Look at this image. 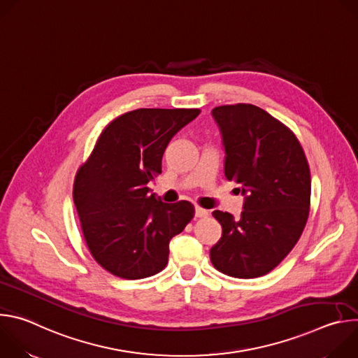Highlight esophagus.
<instances>
[{"label": "esophagus", "mask_w": 358, "mask_h": 358, "mask_svg": "<svg viewBox=\"0 0 358 358\" xmlns=\"http://www.w3.org/2000/svg\"><path fill=\"white\" fill-rule=\"evenodd\" d=\"M195 217L196 218H206V217H208V211L201 208V207H195Z\"/></svg>", "instance_id": "esophagus-1"}]
</instances>
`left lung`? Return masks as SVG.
Listing matches in <instances>:
<instances>
[{"instance_id": "1", "label": "left lung", "mask_w": 358, "mask_h": 358, "mask_svg": "<svg viewBox=\"0 0 358 358\" xmlns=\"http://www.w3.org/2000/svg\"><path fill=\"white\" fill-rule=\"evenodd\" d=\"M225 150L224 173L239 184V218L214 211L222 227L211 248L215 269L241 279L275 269L299 241L310 206V170L296 136L253 105L218 106L211 112Z\"/></svg>"}]
</instances>
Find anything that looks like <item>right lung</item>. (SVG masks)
<instances>
[{"mask_svg":"<svg viewBox=\"0 0 358 358\" xmlns=\"http://www.w3.org/2000/svg\"><path fill=\"white\" fill-rule=\"evenodd\" d=\"M199 109H137L101 131L78 170L73 202L86 245L110 273L134 280L159 273L170 241L194 217L188 201L166 203L147 184L162 174L170 140Z\"/></svg>","mask_w":358,"mask_h":358,"instance_id":"obj_1","label":"right lung"}]
</instances>
